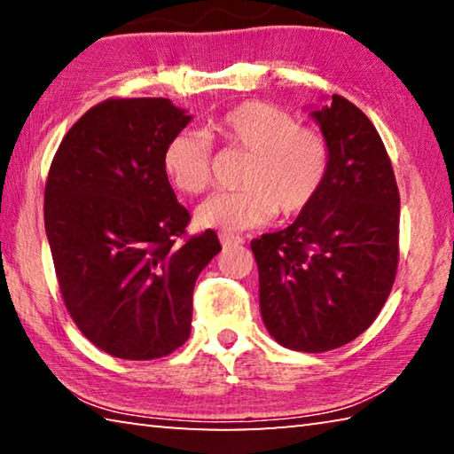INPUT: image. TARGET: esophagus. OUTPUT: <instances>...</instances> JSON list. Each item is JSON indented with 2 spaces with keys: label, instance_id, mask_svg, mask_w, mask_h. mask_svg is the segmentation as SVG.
<instances>
[{
  "label": "esophagus",
  "instance_id": "1",
  "mask_svg": "<svg viewBox=\"0 0 454 454\" xmlns=\"http://www.w3.org/2000/svg\"><path fill=\"white\" fill-rule=\"evenodd\" d=\"M220 242H222V246H236V244H242L244 240H242L240 236L222 232V234H220Z\"/></svg>",
  "mask_w": 454,
  "mask_h": 454
}]
</instances>
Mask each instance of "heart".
<instances>
[{"label": "heart", "instance_id": "b5f03b06", "mask_svg": "<svg viewBox=\"0 0 454 454\" xmlns=\"http://www.w3.org/2000/svg\"><path fill=\"white\" fill-rule=\"evenodd\" d=\"M212 142L248 152L242 190L218 192L198 206L202 228L238 232L280 216H296L318 198L330 170V145L317 128L298 126L288 110L248 99L206 120L204 132L180 129L162 150L168 182L200 194L212 180Z\"/></svg>", "mask_w": 454, "mask_h": 454}]
</instances>
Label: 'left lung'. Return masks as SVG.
<instances>
[{
  "instance_id": "left-lung-1",
  "label": "left lung",
  "mask_w": 454,
  "mask_h": 454,
  "mask_svg": "<svg viewBox=\"0 0 454 454\" xmlns=\"http://www.w3.org/2000/svg\"><path fill=\"white\" fill-rule=\"evenodd\" d=\"M312 116L330 145L325 188L288 228L250 248L268 333L286 348L326 352L363 334L393 290L401 196L363 110L334 94Z\"/></svg>"
}]
</instances>
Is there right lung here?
Masks as SVG:
<instances>
[{
  "mask_svg": "<svg viewBox=\"0 0 454 454\" xmlns=\"http://www.w3.org/2000/svg\"><path fill=\"white\" fill-rule=\"evenodd\" d=\"M188 121L166 98H110L51 160L43 220L61 298L116 358H162L188 340L196 278L222 250L214 230L186 234L190 214L162 170L166 142Z\"/></svg>",
  "mask_w": 454,
  "mask_h": 454,
  "instance_id": "obj_1",
  "label": "right lung"
}]
</instances>
